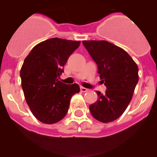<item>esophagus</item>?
I'll list each match as a JSON object with an SVG mask.
<instances>
[{
    "instance_id": "34e87169",
    "label": "esophagus",
    "mask_w": 157,
    "mask_h": 157,
    "mask_svg": "<svg viewBox=\"0 0 157 157\" xmlns=\"http://www.w3.org/2000/svg\"><path fill=\"white\" fill-rule=\"evenodd\" d=\"M80 91H81L82 93H86V92L88 91V89L83 87V86H80Z\"/></svg>"
}]
</instances>
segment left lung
Masks as SVG:
<instances>
[{
    "instance_id": "8db88e82",
    "label": "left lung",
    "mask_w": 157,
    "mask_h": 157,
    "mask_svg": "<svg viewBox=\"0 0 157 157\" xmlns=\"http://www.w3.org/2000/svg\"><path fill=\"white\" fill-rule=\"evenodd\" d=\"M98 67L105 93L96 91L98 99L90 105L92 115L108 123L119 118L129 105L138 82V67L124 50L107 41H83Z\"/></svg>"
}]
</instances>
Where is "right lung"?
<instances>
[{
	"label": "right lung",
	"instance_id": "1",
	"mask_svg": "<svg viewBox=\"0 0 157 157\" xmlns=\"http://www.w3.org/2000/svg\"><path fill=\"white\" fill-rule=\"evenodd\" d=\"M80 41L53 38L36 45L24 60L20 70L21 85L32 113L41 122L55 124L68 111L73 95L80 92L77 83L60 81L70 55Z\"/></svg>",
	"mask_w": 157,
	"mask_h": 157
}]
</instances>
